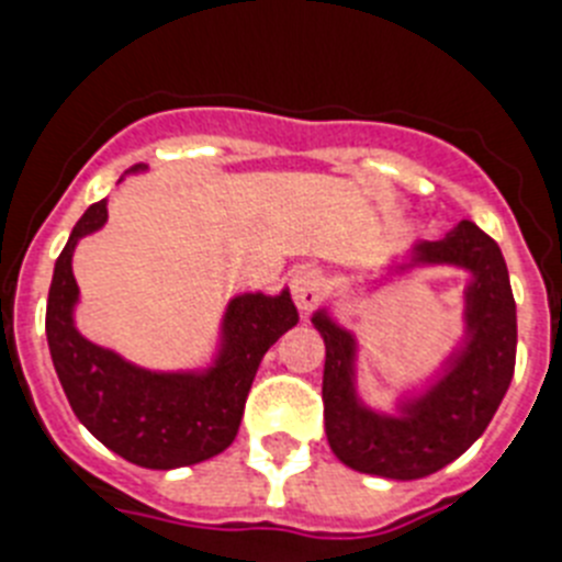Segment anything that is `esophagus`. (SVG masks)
<instances>
[{"mask_svg": "<svg viewBox=\"0 0 562 562\" xmlns=\"http://www.w3.org/2000/svg\"><path fill=\"white\" fill-rule=\"evenodd\" d=\"M325 277L316 266H300L294 268V274H291V294H294L296 308L300 311H311L316 308L322 300H325Z\"/></svg>", "mask_w": 562, "mask_h": 562, "instance_id": "1", "label": "esophagus"}]
</instances>
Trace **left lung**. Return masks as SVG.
<instances>
[{"label":"left lung","mask_w":562,"mask_h":562,"mask_svg":"<svg viewBox=\"0 0 562 562\" xmlns=\"http://www.w3.org/2000/svg\"><path fill=\"white\" fill-rule=\"evenodd\" d=\"M438 266L470 274L463 288L461 339L422 387L398 396L390 409L362 398L359 336L336 319L334 308L311 316L325 339V436L334 456L350 470L390 481H416L443 470L484 436L509 390L517 314L504 254L490 234L461 221L441 240L409 243L407 251L384 262L379 280Z\"/></svg>","instance_id":"1"}]
</instances>
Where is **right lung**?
I'll return each mask as SVG.
<instances>
[{
  "label": "right lung",
  "instance_id": "obj_1",
  "mask_svg": "<svg viewBox=\"0 0 562 562\" xmlns=\"http://www.w3.org/2000/svg\"><path fill=\"white\" fill-rule=\"evenodd\" d=\"M138 164L126 175L146 172ZM124 180V178H121ZM106 223V198L72 226L47 294V348L72 413L106 450L146 470H178L232 447L262 356L300 322L291 291H243L226 302L212 359L200 368L153 370L95 345L76 325L81 291L72 251Z\"/></svg>",
  "mask_w": 562,
  "mask_h": 562
}]
</instances>
